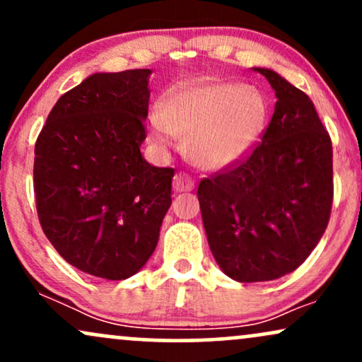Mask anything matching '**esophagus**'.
I'll return each instance as SVG.
<instances>
[{"instance_id": "34e87169", "label": "esophagus", "mask_w": 362, "mask_h": 362, "mask_svg": "<svg viewBox=\"0 0 362 362\" xmlns=\"http://www.w3.org/2000/svg\"><path fill=\"white\" fill-rule=\"evenodd\" d=\"M173 189L177 192H190L194 189V180L187 173H177L173 177Z\"/></svg>"}]
</instances>
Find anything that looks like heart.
Returning <instances> with one entry per match:
<instances>
[{
    "instance_id": "obj_1",
    "label": "heart",
    "mask_w": 362,
    "mask_h": 362,
    "mask_svg": "<svg viewBox=\"0 0 362 362\" xmlns=\"http://www.w3.org/2000/svg\"><path fill=\"white\" fill-rule=\"evenodd\" d=\"M264 97L242 83H189L165 95L151 131L158 144L185 141L199 168L219 172L243 160L264 132Z\"/></svg>"
}]
</instances>
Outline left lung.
<instances>
[{
	"label": "left lung",
	"instance_id": "left-lung-1",
	"mask_svg": "<svg viewBox=\"0 0 362 362\" xmlns=\"http://www.w3.org/2000/svg\"><path fill=\"white\" fill-rule=\"evenodd\" d=\"M252 69L276 93L271 124L247 160L197 189L211 252L238 282L300 267L325 233L334 199L332 141L313 102L272 69Z\"/></svg>",
	"mask_w": 362,
	"mask_h": 362
}]
</instances>
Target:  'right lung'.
Segmentation results:
<instances>
[{
	"instance_id": "add662e5",
	"label": "right lung",
	"mask_w": 362,
	"mask_h": 362,
	"mask_svg": "<svg viewBox=\"0 0 362 362\" xmlns=\"http://www.w3.org/2000/svg\"><path fill=\"white\" fill-rule=\"evenodd\" d=\"M151 69L93 73L56 102L35 143L40 226L73 267L109 281L143 269L172 204L173 168L141 155Z\"/></svg>"
}]
</instances>
